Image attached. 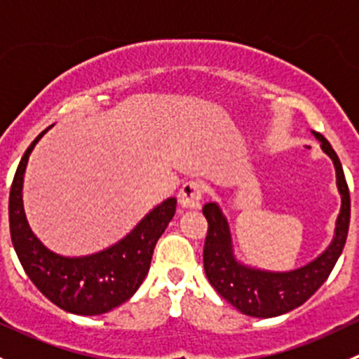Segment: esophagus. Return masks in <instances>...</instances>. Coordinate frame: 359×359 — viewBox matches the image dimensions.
Wrapping results in <instances>:
<instances>
[{"label":"esophagus","mask_w":359,"mask_h":359,"mask_svg":"<svg viewBox=\"0 0 359 359\" xmlns=\"http://www.w3.org/2000/svg\"><path fill=\"white\" fill-rule=\"evenodd\" d=\"M203 196V186L198 180H191L182 186L179 193V203L182 208H198Z\"/></svg>","instance_id":"obj_1"}]
</instances>
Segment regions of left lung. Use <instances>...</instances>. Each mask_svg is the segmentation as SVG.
<instances>
[{
    "label": "left lung",
    "instance_id": "left-lung-1",
    "mask_svg": "<svg viewBox=\"0 0 359 359\" xmlns=\"http://www.w3.org/2000/svg\"><path fill=\"white\" fill-rule=\"evenodd\" d=\"M311 133L334 163L337 189L340 194V212L335 220L334 238L311 262L290 271H269L245 264L234 252L229 222L219 203L212 201L203 206V215L208 220V234L203 250L206 278L220 297L247 316L274 318L302 306L330 276L346 245L351 198L342 165L330 142L321 133Z\"/></svg>",
    "mask_w": 359,
    "mask_h": 359
}]
</instances>
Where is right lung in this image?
<instances>
[{"mask_svg": "<svg viewBox=\"0 0 359 359\" xmlns=\"http://www.w3.org/2000/svg\"><path fill=\"white\" fill-rule=\"evenodd\" d=\"M52 126L32 140L17 166L8 200L12 243L25 274L46 299L67 313L97 316L121 306L139 290L159 236L175 215L177 200L159 203L125 238L100 252L67 257L45 247L27 222L22 189L29 156Z\"/></svg>", "mask_w": 359, "mask_h": 359, "instance_id": "1", "label": "right lung"}]
</instances>
